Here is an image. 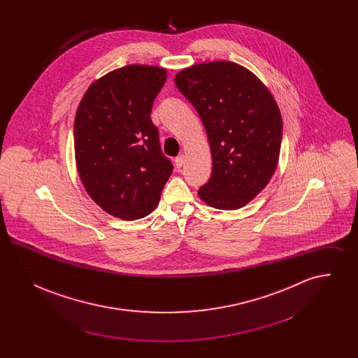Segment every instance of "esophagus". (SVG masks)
Returning <instances> with one entry per match:
<instances>
[{
  "label": "esophagus",
  "instance_id": "1",
  "mask_svg": "<svg viewBox=\"0 0 358 358\" xmlns=\"http://www.w3.org/2000/svg\"><path fill=\"white\" fill-rule=\"evenodd\" d=\"M174 162H176V166L180 169V168H182V165H184V162H185V155H178V157H176V159H174Z\"/></svg>",
  "mask_w": 358,
  "mask_h": 358
}]
</instances>
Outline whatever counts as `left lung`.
Instances as JSON below:
<instances>
[{"label": "left lung", "instance_id": "1", "mask_svg": "<svg viewBox=\"0 0 358 358\" xmlns=\"http://www.w3.org/2000/svg\"><path fill=\"white\" fill-rule=\"evenodd\" d=\"M203 120L212 174L200 199L217 209H238L259 194L276 169L283 122L268 88L232 62L182 69L174 78Z\"/></svg>", "mask_w": 358, "mask_h": 358}]
</instances>
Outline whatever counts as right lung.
<instances>
[{
  "label": "right lung",
  "mask_w": 358,
  "mask_h": 358,
  "mask_svg": "<svg viewBox=\"0 0 358 358\" xmlns=\"http://www.w3.org/2000/svg\"><path fill=\"white\" fill-rule=\"evenodd\" d=\"M166 76L141 64L111 71L88 87L76 111L79 177L103 210L123 220L150 215L173 171L150 120Z\"/></svg>",
  "instance_id": "right-lung-1"
}]
</instances>
